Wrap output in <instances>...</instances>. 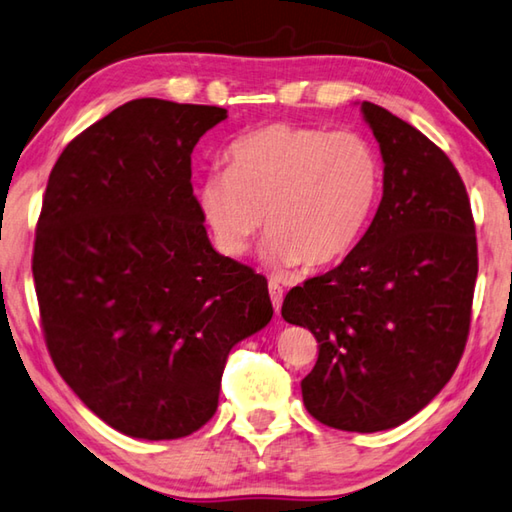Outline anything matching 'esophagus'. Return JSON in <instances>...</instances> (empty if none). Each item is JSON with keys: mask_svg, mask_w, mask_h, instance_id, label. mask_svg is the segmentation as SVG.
Returning <instances> with one entry per match:
<instances>
[{"mask_svg": "<svg viewBox=\"0 0 512 512\" xmlns=\"http://www.w3.org/2000/svg\"><path fill=\"white\" fill-rule=\"evenodd\" d=\"M268 293H271V302H273V309L275 313H280L282 309V300H284V288L277 284V282H268Z\"/></svg>", "mask_w": 512, "mask_h": 512, "instance_id": "34e87169", "label": "esophagus"}]
</instances>
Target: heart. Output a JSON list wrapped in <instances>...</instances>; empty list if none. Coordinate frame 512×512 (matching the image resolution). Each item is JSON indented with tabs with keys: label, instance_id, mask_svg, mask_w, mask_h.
Masks as SVG:
<instances>
[{
	"label": "heart",
	"instance_id": "1",
	"mask_svg": "<svg viewBox=\"0 0 512 512\" xmlns=\"http://www.w3.org/2000/svg\"><path fill=\"white\" fill-rule=\"evenodd\" d=\"M226 172L201 181L197 203L219 253L244 257L264 226L268 262L318 266L347 255L383 188V163L351 129L273 123L235 138Z\"/></svg>",
	"mask_w": 512,
	"mask_h": 512
}]
</instances>
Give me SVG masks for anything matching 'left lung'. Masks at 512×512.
Segmentation results:
<instances>
[{"label":"left lung","instance_id":"left-lung-1","mask_svg":"<svg viewBox=\"0 0 512 512\" xmlns=\"http://www.w3.org/2000/svg\"><path fill=\"white\" fill-rule=\"evenodd\" d=\"M383 154V199L333 271L286 293L282 318L318 340L306 410L345 432L405 423L441 392L470 331L477 237L457 167L430 138L362 102Z\"/></svg>","mask_w":512,"mask_h":512}]
</instances>
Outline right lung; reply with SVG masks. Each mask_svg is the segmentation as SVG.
<instances>
[{"label": "right lung", "mask_w": 512, "mask_h": 512, "mask_svg": "<svg viewBox=\"0 0 512 512\" xmlns=\"http://www.w3.org/2000/svg\"><path fill=\"white\" fill-rule=\"evenodd\" d=\"M224 107L125 102L64 147L33 248L44 340L73 392L134 439H181L219 405L230 349L273 318L264 275L212 248L192 150Z\"/></svg>", "instance_id": "1"}]
</instances>
